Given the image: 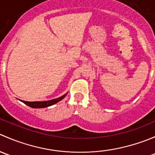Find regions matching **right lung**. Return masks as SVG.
<instances>
[{"label":"right lung","instance_id":"right-lung-1","mask_svg":"<svg viewBox=\"0 0 155 155\" xmlns=\"http://www.w3.org/2000/svg\"><path fill=\"white\" fill-rule=\"evenodd\" d=\"M67 95L64 94L63 96L60 97L58 98H56V99H53L51 100V101H35V102H28V101H21L24 104H25L26 105H28V107H31L32 108H45V107H48L49 106L53 105V104H56V103L59 102L60 101H61L64 97Z\"/></svg>","mask_w":155,"mask_h":155}]
</instances>
